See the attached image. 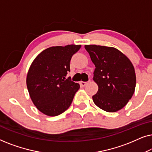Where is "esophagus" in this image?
I'll return each instance as SVG.
<instances>
[{"instance_id":"obj_1","label":"esophagus","mask_w":152,"mask_h":152,"mask_svg":"<svg viewBox=\"0 0 152 152\" xmlns=\"http://www.w3.org/2000/svg\"><path fill=\"white\" fill-rule=\"evenodd\" d=\"M87 83H88V82H80V85H81V86H86Z\"/></svg>"}]
</instances>
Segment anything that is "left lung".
<instances>
[{
	"label": "left lung",
	"mask_w": 152,
	"mask_h": 152,
	"mask_svg": "<svg viewBox=\"0 0 152 152\" xmlns=\"http://www.w3.org/2000/svg\"><path fill=\"white\" fill-rule=\"evenodd\" d=\"M95 66L93 80L98 91L93 96L95 104L107 112H116L126 106L134 95L136 72L129 59L113 47L85 45Z\"/></svg>",
	"instance_id": "obj_1"
}]
</instances>
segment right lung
<instances>
[{
	"instance_id": "add662e5",
	"label": "right lung",
	"mask_w": 152,
	"mask_h": 152,
	"mask_svg": "<svg viewBox=\"0 0 152 152\" xmlns=\"http://www.w3.org/2000/svg\"><path fill=\"white\" fill-rule=\"evenodd\" d=\"M82 45L53 46L37 56L29 68L26 84L37 109L48 116H57L71 104L80 84L66 79L70 61Z\"/></svg>"
}]
</instances>
